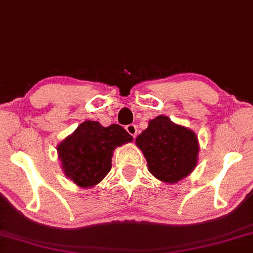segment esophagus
I'll return each instance as SVG.
<instances>
[{
	"label": "esophagus",
	"instance_id": "esophagus-1",
	"mask_svg": "<svg viewBox=\"0 0 253 253\" xmlns=\"http://www.w3.org/2000/svg\"><path fill=\"white\" fill-rule=\"evenodd\" d=\"M126 130L128 131V134L133 136L134 138L136 137V135H137V127H136V125H133V124L126 126Z\"/></svg>",
	"mask_w": 253,
	"mask_h": 253
}]
</instances>
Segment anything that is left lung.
<instances>
[{"label": "left lung", "mask_w": 253, "mask_h": 253, "mask_svg": "<svg viewBox=\"0 0 253 253\" xmlns=\"http://www.w3.org/2000/svg\"><path fill=\"white\" fill-rule=\"evenodd\" d=\"M136 145L145 156L148 171L163 182H178L197 166V136L189 128L171 122L167 116L150 120L146 129L136 138Z\"/></svg>", "instance_id": "1"}]
</instances>
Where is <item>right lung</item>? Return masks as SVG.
<instances>
[{"instance_id": "obj_1", "label": "right lung", "mask_w": 253, "mask_h": 253, "mask_svg": "<svg viewBox=\"0 0 253 253\" xmlns=\"http://www.w3.org/2000/svg\"><path fill=\"white\" fill-rule=\"evenodd\" d=\"M131 141L133 137L117 124L103 127L85 120L58 144V159L67 178L79 187L91 188L109 173L115 148Z\"/></svg>"}]
</instances>
